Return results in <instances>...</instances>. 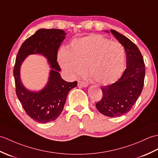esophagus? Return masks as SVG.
I'll list each match as a JSON object with an SVG mask.
<instances>
[{
  "mask_svg": "<svg viewBox=\"0 0 158 158\" xmlns=\"http://www.w3.org/2000/svg\"><path fill=\"white\" fill-rule=\"evenodd\" d=\"M78 85L79 86H81V87H86L87 86H88V84H87L86 82H84V81H78Z\"/></svg>",
  "mask_w": 158,
  "mask_h": 158,
  "instance_id": "1",
  "label": "esophagus"
}]
</instances>
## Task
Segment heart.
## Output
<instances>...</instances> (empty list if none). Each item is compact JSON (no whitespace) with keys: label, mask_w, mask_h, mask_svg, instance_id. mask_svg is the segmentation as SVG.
I'll list each match as a JSON object with an SVG mask.
<instances>
[{"label":"heart","mask_w":158,"mask_h":158,"mask_svg":"<svg viewBox=\"0 0 158 158\" xmlns=\"http://www.w3.org/2000/svg\"><path fill=\"white\" fill-rule=\"evenodd\" d=\"M59 62L72 78L82 76L88 68L94 81L109 85L118 80L124 69L126 55L123 46L101 35L90 34L73 40L71 50L62 48Z\"/></svg>","instance_id":"b5f03b06"}]
</instances>
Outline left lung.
<instances>
[{
  "mask_svg": "<svg viewBox=\"0 0 158 158\" xmlns=\"http://www.w3.org/2000/svg\"><path fill=\"white\" fill-rule=\"evenodd\" d=\"M111 32L124 46L127 68L115 83L101 88L103 97L96 103V107L106 116L119 117L131 110L141 94L144 85L145 68L143 57L136 45L116 31L111 30Z\"/></svg>",
  "mask_w": 158,
  "mask_h": 158,
  "instance_id": "left-lung-1",
  "label": "left lung"
}]
</instances>
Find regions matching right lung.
Instances as JSON below:
<instances>
[{"label": "right lung", "mask_w": 158, "mask_h": 158, "mask_svg": "<svg viewBox=\"0 0 158 158\" xmlns=\"http://www.w3.org/2000/svg\"><path fill=\"white\" fill-rule=\"evenodd\" d=\"M66 33L59 29H40L23 42L21 46L13 69L16 94L26 114L39 123L56 120L64 109L69 91L76 86L77 82L63 80L57 61V51ZM40 53L48 59L52 69L47 86L39 92H32L23 86L20 79V67L27 55Z\"/></svg>", "instance_id": "1"}]
</instances>
